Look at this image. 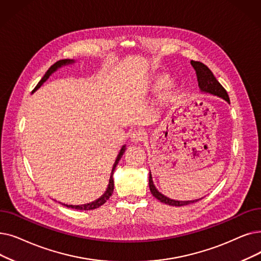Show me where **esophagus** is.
Wrapping results in <instances>:
<instances>
[{
    "label": "esophagus",
    "mask_w": 261,
    "mask_h": 261,
    "mask_svg": "<svg viewBox=\"0 0 261 261\" xmlns=\"http://www.w3.org/2000/svg\"><path fill=\"white\" fill-rule=\"evenodd\" d=\"M130 138H131V141H132L133 143H140V142H142V141L145 139V132H144L143 130H141V129L134 130V131L131 133Z\"/></svg>",
    "instance_id": "1"
}]
</instances>
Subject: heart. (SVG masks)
<instances>
[{
	"instance_id": "1",
	"label": "heart",
	"mask_w": 261,
	"mask_h": 261,
	"mask_svg": "<svg viewBox=\"0 0 261 261\" xmlns=\"http://www.w3.org/2000/svg\"><path fill=\"white\" fill-rule=\"evenodd\" d=\"M167 81H168L167 74H164V73L156 74L151 79L150 87L152 90H159L167 83ZM179 93H180V86L176 82H172L165 88L163 93V99L167 101V102H169V101L175 100L178 97Z\"/></svg>"
}]
</instances>
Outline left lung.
<instances>
[{
    "instance_id": "left-lung-1",
    "label": "left lung",
    "mask_w": 261,
    "mask_h": 261,
    "mask_svg": "<svg viewBox=\"0 0 261 261\" xmlns=\"http://www.w3.org/2000/svg\"><path fill=\"white\" fill-rule=\"evenodd\" d=\"M191 65L193 66V68L196 71L198 86H199V89L201 93L217 96L219 98L224 99L225 101H227L228 103H230V100H229L227 92H226L225 88L219 83V81L215 79V76L213 75V73L211 72V70L206 65H203L200 62H195V61H191ZM149 189H150L151 194L156 199H159L161 202L166 203V205H169V206H175V207L187 206V205H190V203L196 202L202 198L201 197V198L193 199V200H175V199L169 198V197L163 195L161 192H159L158 189L154 187L151 173H149Z\"/></svg>"
}]
</instances>
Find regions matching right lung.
Wrapping results in <instances>:
<instances>
[{
	"label": "right lung",
	"instance_id": "add662e5",
	"mask_svg": "<svg viewBox=\"0 0 261 261\" xmlns=\"http://www.w3.org/2000/svg\"><path fill=\"white\" fill-rule=\"evenodd\" d=\"M73 63H75L74 60H61V61H59V62H56L55 64H53V65L49 68L48 71L46 72V74H44V75L42 76V79L39 81V83L36 85V87L34 88L33 93L36 92V90H37L44 82H46V81L48 80L49 76H50L52 73H54L56 70L60 69V68H62V67H64V66L71 65V64H73ZM124 151H126V145H123V146L121 147V149H120V151H119V153H118V155H117V158H116V160H115V163H114V165H113V167H112V173H111V176H110L109 185H108V188H107L106 192H105V193H103L102 195H101L98 199H96V200H94V201H92V202L84 203V205H65V203H62V205L66 206V207H68V208L76 209V210H93V209L99 208L100 206H102L103 203L111 197V195L113 194V191H114V180H113V174H114L116 165L118 164V162H119V160L121 159V156H122V154H123Z\"/></svg>",
	"mask_w": 261,
	"mask_h": 261
}]
</instances>
